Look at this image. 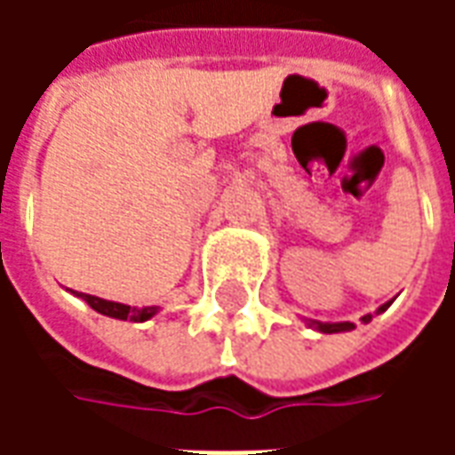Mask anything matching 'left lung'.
I'll use <instances>...</instances> for the list:
<instances>
[{
    "mask_svg": "<svg viewBox=\"0 0 455 455\" xmlns=\"http://www.w3.org/2000/svg\"><path fill=\"white\" fill-rule=\"evenodd\" d=\"M387 307H390V302H385V305L378 309V315H380V312H385ZM371 319H372V315L363 316V322H365V324H368ZM309 326H315L316 331H322V334H339V331H351L353 329L351 322H336V324H329V322H309Z\"/></svg>",
    "mask_w": 455,
    "mask_h": 455,
    "instance_id": "1",
    "label": "left lung"
}]
</instances>
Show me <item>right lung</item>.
<instances>
[{"label":"right lung","instance_id":"1","mask_svg":"<svg viewBox=\"0 0 455 455\" xmlns=\"http://www.w3.org/2000/svg\"><path fill=\"white\" fill-rule=\"evenodd\" d=\"M77 297H83L87 305L92 307L94 312H100L104 316H112V319H129V322H148L150 316L158 315V307H129L121 305V302H109V299H102V297L84 295V292H77Z\"/></svg>","mask_w":455,"mask_h":455}]
</instances>
